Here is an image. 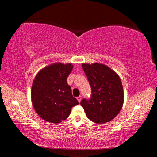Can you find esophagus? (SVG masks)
Here are the masks:
<instances>
[{"mask_svg":"<svg viewBox=\"0 0 157 157\" xmlns=\"http://www.w3.org/2000/svg\"><path fill=\"white\" fill-rule=\"evenodd\" d=\"M81 99H82V96H78V98H77V100H78V102H80L81 101Z\"/></svg>","mask_w":157,"mask_h":157,"instance_id":"obj_1","label":"esophagus"}]
</instances>
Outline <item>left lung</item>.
Here are the masks:
<instances>
[{"label": "left lung", "mask_w": 157, "mask_h": 157, "mask_svg": "<svg viewBox=\"0 0 157 157\" xmlns=\"http://www.w3.org/2000/svg\"><path fill=\"white\" fill-rule=\"evenodd\" d=\"M92 90L88 99H82L80 105L90 121L103 124L111 121L121 110L124 92L120 77L107 66L94 63L82 64Z\"/></svg>", "instance_id": "obj_1"}]
</instances>
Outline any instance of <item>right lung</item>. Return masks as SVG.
<instances>
[{
  "instance_id": "obj_1",
  "label": "right lung",
  "mask_w": 157,
  "mask_h": 157,
  "mask_svg": "<svg viewBox=\"0 0 157 157\" xmlns=\"http://www.w3.org/2000/svg\"><path fill=\"white\" fill-rule=\"evenodd\" d=\"M72 69L71 63H54L36 75L32 85L31 100L35 111L44 121L59 123L69 116L71 108L79 104L67 83Z\"/></svg>"
}]
</instances>
